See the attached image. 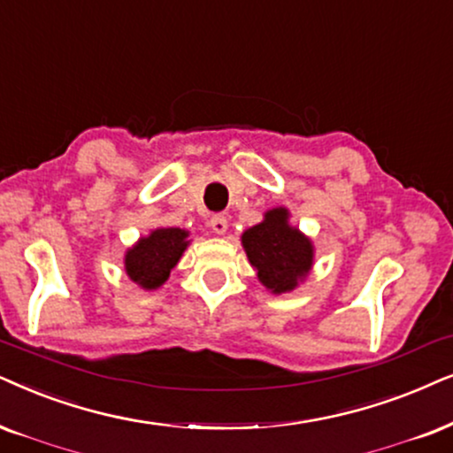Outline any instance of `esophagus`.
Segmentation results:
<instances>
[{
  "label": "esophagus",
  "mask_w": 453,
  "mask_h": 453,
  "mask_svg": "<svg viewBox=\"0 0 453 453\" xmlns=\"http://www.w3.org/2000/svg\"><path fill=\"white\" fill-rule=\"evenodd\" d=\"M211 230H213L217 236H223V234L227 232V217L226 215L211 217Z\"/></svg>",
  "instance_id": "1"
}]
</instances>
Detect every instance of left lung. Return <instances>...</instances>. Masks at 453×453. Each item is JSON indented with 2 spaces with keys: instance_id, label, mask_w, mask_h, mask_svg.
Returning a JSON list of instances; mask_svg holds the SVG:
<instances>
[{
  "instance_id": "8db88e82",
  "label": "left lung",
  "mask_w": 453,
  "mask_h": 453,
  "mask_svg": "<svg viewBox=\"0 0 453 453\" xmlns=\"http://www.w3.org/2000/svg\"><path fill=\"white\" fill-rule=\"evenodd\" d=\"M242 249L259 282L272 295L295 290L309 276L316 246L299 227L290 226V211L273 207L263 221L242 232Z\"/></svg>"
}]
</instances>
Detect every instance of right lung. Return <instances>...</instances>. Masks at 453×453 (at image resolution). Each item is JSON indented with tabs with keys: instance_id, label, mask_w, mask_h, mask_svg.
Returning <instances> with one entry per match:
<instances>
[{
	"instance_id": "add662e5",
	"label": "right lung",
	"mask_w": 453,
	"mask_h": 453,
	"mask_svg": "<svg viewBox=\"0 0 453 453\" xmlns=\"http://www.w3.org/2000/svg\"><path fill=\"white\" fill-rule=\"evenodd\" d=\"M190 232L181 227H154L125 250V273L144 290H157L167 282L171 269L190 246Z\"/></svg>"
}]
</instances>
